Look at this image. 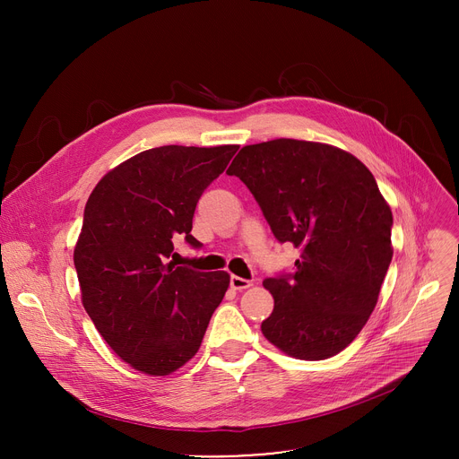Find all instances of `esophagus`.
<instances>
[{"mask_svg":"<svg viewBox=\"0 0 459 459\" xmlns=\"http://www.w3.org/2000/svg\"><path fill=\"white\" fill-rule=\"evenodd\" d=\"M252 285V281H248V280H243V278H239V276H230V287L234 289V290H245V289H248Z\"/></svg>","mask_w":459,"mask_h":459,"instance_id":"34e87169","label":"esophagus"}]
</instances>
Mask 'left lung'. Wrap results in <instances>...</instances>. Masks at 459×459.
<instances>
[{"instance_id": "1", "label": "left lung", "mask_w": 459, "mask_h": 459, "mask_svg": "<svg viewBox=\"0 0 459 459\" xmlns=\"http://www.w3.org/2000/svg\"><path fill=\"white\" fill-rule=\"evenodd\" d=\"M227 174L301 252L292 274L264 281L274 310L261 333L296 359L336 356L368 321L392 259V212L372 172L338 147L280 138L243 147Z\"/></svg>"}]
</instances>
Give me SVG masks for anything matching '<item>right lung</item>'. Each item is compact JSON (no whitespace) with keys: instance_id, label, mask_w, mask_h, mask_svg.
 Returning a JSON list of instances; mask_svg holds the SVG:
<instances>
[{"instance_id":"1","label":"right lung","mask_w":459,"mask_h":459,"mask_svg":"<svg viewBox=\"0 0 459 459\" xmlns=\"http://www.w3.org/2000/svg\"><path fill=\"white\" fill-rule=\"evenodd\" d=\"M238 145L143 151L107 172L85 205L74 248L82 303L130 367L167 376L198 352L230 276L176 267L174 241L198 248L195 204Z\"/></svg>"}]
</instances>
